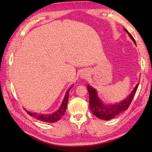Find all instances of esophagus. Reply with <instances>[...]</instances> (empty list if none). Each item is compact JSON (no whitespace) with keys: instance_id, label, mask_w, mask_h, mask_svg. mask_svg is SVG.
Returning a JSON list of instances; mask_svg holds the SVG:
<instances>
[{"instance_id":"34e87169","label":"esophagus","mask_w":152,"mask_h":152,"mask_svg":"<svg viewBox=\"0 0 152 152\" xmlns=\"http://www.w3.org/2000/svg\"><path fill=\"white\" fill-rule=\"evenodd\" d=\"M89 74H88V72H86V71H83V72L81 73V78L83 79H86L88 77Z\"/></svg>"}]
</instances>
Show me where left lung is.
Masks as SVG:
<instances>
[{"label":"left lung","mask_w":152,"mask_h":152,"mask_svg":"<svg viewBox=\"0 0 152 152\" xmlns=\"http://www.w3.org/2000/svg\"><path fill=\"white\" fill-rule=\"evenodd\" d=\"M125 31L129 35L134 43L136 44V42H135L133 36L129 33L127 30L125 29ZM138 84H139V83L136 86L133 91L128 96V97L125 99L124 101L118 103V104L110 106H106L103 104L99 99L96 90L91 88V86H88V90L89 95V107L92 110L93 114L98 118L104 119V120H109V119L115 118L116 115H118L122 112L127 110L132 101H133L135 93H136L138 87Z\"/></svg>","instance_id":"obj_1"}]
</instances>
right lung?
Segmentation results:
<instances>
[{
    "mask_svg": "<svg viewBox=\"0 0 152 152\" xmlns=\"http://www.w3.org/2000/svg\"><path fill=\"white\" fill-rule=\"evenodd\" d=\"M70 89L71 88H70L67 91L65 96H64L62 104H61L59 109L58 110H57L56 112H54L53 114L43 115V114H38L37 113L28 112L26 110H25V111L27 112V113L28 115H30L31 116H33V117H34L35 118H37V119H38V120L42 121L48 122V123H54L59 121L60 118L64 115V112L66 111L68 99H69V92L70 90Z\"/></svg>",
    "mask_w": 152,
    "mask_h": 152,
    "instance_id": "1",
    "label": "right lung"
}]
</instances>
